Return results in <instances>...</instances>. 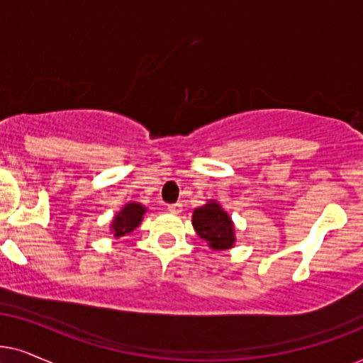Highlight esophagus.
<instances>
[{
    "label": "esophagus",
    "instance_id": "34e87169",
    "mask_svg": "<svg viewBox=\"0 0 363 363\" xmlns=\"http://www.w3.org/2000/svg\"><path fill=\"white\" fill-rule=\"evenodd\" d=\"M167 211L171 212V214H181V212H182V204H181V202H176V204L167 206Z\"/></svg>",
    "mask_w": 363,
    "mask_h": 363
}]
</instances>
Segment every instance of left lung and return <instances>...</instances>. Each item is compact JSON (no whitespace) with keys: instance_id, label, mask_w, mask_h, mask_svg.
<instances>
[{"instance_id":"obj_1","label":"left lung","mask_w":363,"mask_h":363,"mask_svg":"<svg viewBox=\"0 0 363 363\" xmlns=\"http://www.w3.org/2000/svg\"><path fill=\"white\" fill-rule=\"evenodd\" d=\"M192 227L212 250H229L235 244V225L227 211L216 199L192 212Z\"/></svg>"}]
</instances>
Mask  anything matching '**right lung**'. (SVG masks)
Returning <instances> with one entry per match:
<instances>
[{
    "instance_id": "1",
    "label": "right lung",
    "mask_w": 363,
    "mask_h": 363,
    "mask_svg": "<svg viewBox=\"0 0 363 363\" xmlns=\"http://www.w3.org/2000/svg\"><path fill=\"white\" fill-rule=\"evenodd\" d=\"M146 212L147 207L143 206L141 202H128L124 207H121V211L116 212L114 219L111 220L109 225V230L114 235V239L123 238V235L136 229L143 222Z\"/></svg>"
}]
</instances>
